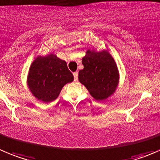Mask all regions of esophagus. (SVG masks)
<instances>
[{"label":"esophagus","mask_w":160,"mask_h":160,"mask_svg":"<svg viewBox=\"0 0 160 160\" xmlns=\"http://www.w3.org/2000/svg\"><path fill=\"white\" fill-rule=\"evenodd\" d=\"M73 76H74V80L77 81V80H78V72H73Z\"/></svg>","instance_id":"obj_1"}]
</instances>
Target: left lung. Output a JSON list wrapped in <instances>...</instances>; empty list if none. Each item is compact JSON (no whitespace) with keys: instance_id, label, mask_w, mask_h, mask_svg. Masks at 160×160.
<instances>
[{"instance_id":"1","label":"left lung","mask_w":160,"mask_h":160,"mask_svg":"<svg viewBox=\"0 0 160 160\" xmlns=\"http://www.w3.org/2000/svg\"><path fill=\"white\" fill-rule=\"evenodd\" d=\"M79 81L96 100H103L114 93L118 83V70L114 60L106 51L88 50L82 59Z\"/></svg>"}]
</instances>
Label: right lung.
<instances>
[{"instance_id": "obj_1", "label": "right lung", "mask_w": 160, "mask_h": 160, "mask_svg": "<svg viewBox=\"0 0 160 160\" xmlns=\"http://www.w3.org/2000/svg\"><path fill=\"white\" fill-rule=\"evenodd\" d=\"M73 80L65 61L53 54L38 57L29 70L28 84L32 94L44 102L58 98L64 85Z\"/></svg>"}]
</instances>
